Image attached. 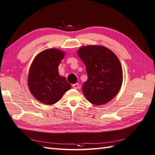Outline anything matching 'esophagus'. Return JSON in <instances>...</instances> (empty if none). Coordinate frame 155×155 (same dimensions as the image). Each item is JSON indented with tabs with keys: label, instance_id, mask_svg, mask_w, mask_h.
Listing matches in <instances>:
<instances>
[{
	"label": "esophagus",
	"instance_id": "esophagus-1",
	"mask_svg": "<svg viewBox=\"0 0 155 155\" xmlns=\"http://www.w3.org/2000/svg\"><path fill=\"white\" fill-rule=\"evenodd\" d=\"M72 86L74 88V89H78L79 88V84L78 83H76V84H74L72 85Z\"/></svg>",
	"mask_w": 155,
	"mask_h": 155
}]
</instances>
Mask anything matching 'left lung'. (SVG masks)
Segmentation results:
<instances>
[{
  "label": "left lung",
  "mask_w": 155,
  "mask_h": 155,
  "mask_svg": "<svg viewBox=\"0 0 155 155\" xmlns=\"http://www.w3.org/2000/svg\"><path fill=\"white\" fill-rule=\"evenodd\" d=\"M78 55L86 66L88 79L82 92L88 101L102 105L117 95L123 81V71L117 56L104 46H83Z\"/></svg>",
  "instance_id": "obj_1"
}]
</instances>
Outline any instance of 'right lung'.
<instances>
[{
  "label": "right lung",
  "mask_w": 155,
  "mask_h": 155,
  "mask_svg": "<svg viewBox=\"0 0 155 155\" xmlns=\"http://www.w3.org/2000/svg\"><path fill=\"white\" fill-rule=\"evenodd\" d=\"M64 52L48 49L36 55L32 62L28 78L29 89L38 101L51 105L57 102L71 84L58 73V67Z\"/></svg>",
  "instance_id": "add662e5"
}]
</instances>
